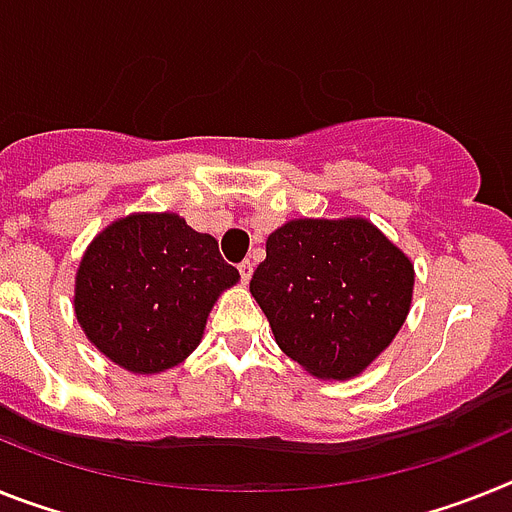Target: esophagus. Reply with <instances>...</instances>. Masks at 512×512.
<instances>
[{"instance_id": "34e87169", "label": "esophagus", "mask_w": 512, "mask_h": 512, "mask_svg": "<svg viewBox=\"0 0 512 512\" xmlns=\"http://www.w3.org/2000/svg\"><path fill=\"white\" fill-rule=\"evenodd\" d=\"M252 270H255V265L249 263V260H244V263L239 265V276H242L244 283H249V278H252Z\"/></svg>"}]
</instances>
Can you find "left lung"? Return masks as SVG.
<instances>
[{"mask_svg":"<svg viewBox=\"0 0 512 512\" xmlns=\"http://www.w3.org/2000/svg\"><path fill=\"white\" fill-rule=\"evenodd\" d=\"M249 291L283 354L320 380H349L406 322L414 265L367 218H294L268 236Z\"/></svg>","mask_w":512,"mask_h":512,"instance_id":"1","label":"left lung"}]
</instances>
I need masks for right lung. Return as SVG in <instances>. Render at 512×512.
I'll return each mask as SVG.
<instances>
[{"mask_svg": "<svg viewBox=\"0 0 512 512\" xmlns=\"http://www.w3.org/2000/svg\"><path fill=\"white\" fill-rule=\"evenodd\" d=\"M239 270L210 234L176 213H132L90 242L75 276V315L88 341L135 375L184 362Z\"/></svg>", "mask_w": 512, "mask_h": 512, "instance_id": "add662e5", "label": "right lung"}]
</instances>
